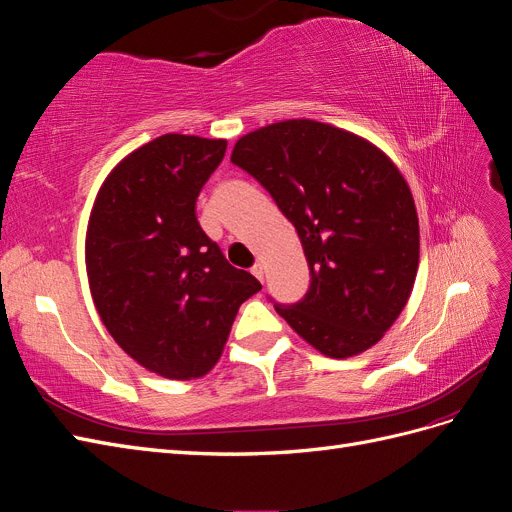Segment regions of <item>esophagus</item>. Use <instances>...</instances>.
<instances>
[{
  "label": "esophagus",
  "mask_w": 512,
  "mask_h": 512,
  "mask_svg": "<svg viewBox=\"0 0 512 512\" xmlns=\"http://www.w3.org/2000/svg\"><path fill=\"white\" fill-rule=\"evenodd\" d=\"M252 275L256 277V280H260V282H262V280H265V267H262L260 262H256V265L252 267Z\"/></svg>",
  "instance_id": "1"
}]
</instances>
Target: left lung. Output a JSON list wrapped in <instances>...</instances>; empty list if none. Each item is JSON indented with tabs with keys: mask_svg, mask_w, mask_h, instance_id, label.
<instances>
[{
	"mask_svg": "<svg viewBox=\"0 0 512 512\" xmlns=\"http://www.w3.org/2000/svg\"><path fill=\"white\" fill-rule=\"evenodd\" d=\"M230 162L247 170L297 228L309 290L275 305L309 346L348 359L378 344L406 307L418 269V215L382 149L314 119L241 136Z\"/></svg>",
	"mask_w": 512,
	"mask_h": 512,
	"instance_id": "1",
	"label": "left lung"
}]
</instances>
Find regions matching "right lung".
Wrapping results in <instances>:
<instances>
[{"mask_svg": "<svg viewBox=\"0 0 512 512\" xmlns=\"http://www.w3.org/2000/svg\"><path fill=\"white\" fill-rule=\"evenodd\" d=\"M224 138L164 134L123 158L89 215L94 305L121 350L170 380L209 374L243 301L262 286L235 269L196 220Z\"/></svg>", "mask_w": 512, "mask_h": 512, "instance_id": "right-lung-1", "label": "right lung"}]
</instances>
